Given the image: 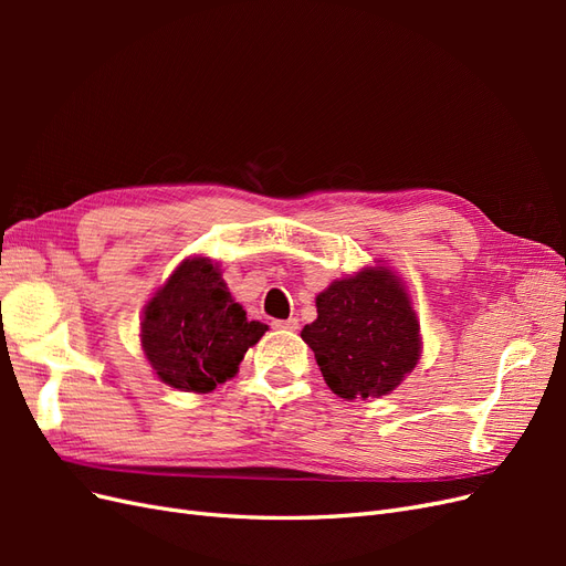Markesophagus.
<instances>
[{
  "instance_id": "1",
  "label": "esophagus",
  "mask_w": 566,
  "mask_h": 566,
  "mask_svg": "<svg viewBox=\"0 0 566 566\" xmlns=\"http://www.w3.org/2000/svg\"><path fill=\"white\" fill-rule=\"evenodd\" d=\"M273 328H281V331H300V321H297V318L273 321Z\"/></svg>"
}]
</instances>
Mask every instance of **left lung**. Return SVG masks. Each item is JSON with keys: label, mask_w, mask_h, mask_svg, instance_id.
<instances>
[{"label": "left lung", "mask_w": 566, "mask_h": 566, "mask_svg": "<svg viewBox=\"0 0 566 566\" xmlns=\"http://www.w3.org/2000/svg\"><path fill=\"white\" fill-rule=\"evenodd\" d=\"M304 325L323 380L337 397L378 399L397 389L420 358V323L397 273L366 266L333 281Z\"/></svg>", "instance_id": "obj_1"}]
</instances>
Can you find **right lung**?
Listing matches in <instances>:
<instances>
[{
	"mask_svg": "<svg viewBox=\"0 0 566 566\" xmlns=\"http://www.w3.org/2000/svg\"><path fill=\"white\" fill-rule=\"evenodd\" d=\"M269 325L248 321L208 256L184 260L146 304L142 347L158 378L208 394L231 380Z\"/></svg>",
	"mask_w": 566,
	"mask_h": 566,
	"instance_id": "1",
	"label": "right lung"
}]
</instances>
